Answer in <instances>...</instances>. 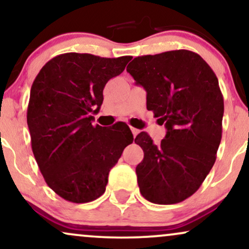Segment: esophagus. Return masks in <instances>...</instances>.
<instances>
[{
    "label": "esophagus",
    "instance_id": "1",
    "mask_svg": "<svg viewBox=\"0 0 249 249\" xmlns=\"http://www.w3.org/2000/svg\"><path fill=\"white\" fill-rule=\"evenodd\" d=\"M131 131H132V133H133V137L134 138L137 137L138 133H139V130H137V128H134V127H132V126H131Z\"/></svg>",
    "mask_w": 249,
    "mask_h": 249
}]
</instances>
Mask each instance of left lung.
Instances as JSON below:
<instances>
[{"instance_id": "8db88e82", "label": "left lung", "mask_w": 249, "mask_h": 249, "mask_svg": "<svg viewBox=\"0 0 249 249\" xmlns=\"http://www.w3.org/2000/svg\"><path fill=\"white\" fill-rule=\"evenodd\" d=\"M126 71L146 89L147 109L168 130L159 146L146 132L134 139L143 150L135 168L141 194L157 204L181 202L199 190L216 161L224 114L218 79L186 49L138 56Z\"/></svg>"}]
</instances>
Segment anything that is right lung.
Here are the masks:
<instances>
[{"instance_id": "right-lung-1", "label": "right lung", "mask_w": 249, "mask_h": 249, "mask_svg": "<svg viewBox=\"0 0 249 249\" xmlns=\"http://www.w3.org/2000/svg\"><path fill=\"white\" fill-rule=\"evenodd\" d=\"M131 58L67 53L47 62L33 81L27 107L32 150L47 185L64 200L101 196L110 170L133 142L125 123L94 126L89 115L100 110L106 84Z\"/></svg>"}]
</instances>
